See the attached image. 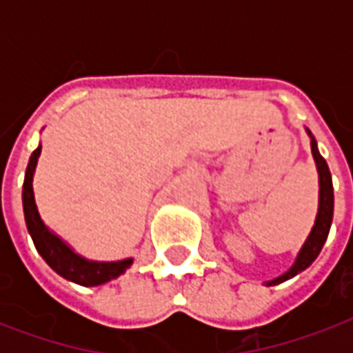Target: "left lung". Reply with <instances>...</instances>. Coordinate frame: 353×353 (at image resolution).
Returning <instances> with one entry per match:
<instances>
[{
	"instance_id": "left-lung-1",
	"label": "left lung",
	"mask_w": 353,
	"mask_h": 353,
	"mask_svg": "<svg viewBox=\"0 0 353 353\" xmlns=\"http://www.w3.org/2000/svg\"><path fill=\"white\" fill-rule=\"evenodd\" d=\"M310 133V132H307ZM312 137V154L313 159L317 163L319 170V212L317 220H315V225H313L312 232L307 236L306 243L302 245L299 256H296L295 263L291 265V269L288 273L280 274L279 279L268 282V285H276L280 282H284L288 279H293L295 274H299L301 271H304L306 268H310L315 258L319 256V252L323 249L324 241L328 238L330 227H332V220H334V185H332V174H330V168L326 165V161L321 154H319L317 141L310 133Z\"/></svg>"
}]
</instances>
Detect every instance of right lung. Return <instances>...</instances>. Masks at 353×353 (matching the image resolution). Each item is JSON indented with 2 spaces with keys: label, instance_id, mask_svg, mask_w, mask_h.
<instances>
[{
  "label": "right lung",
  "instance_id": "obj_1",
  "mask_svg": "<svg viewBox=\"0 0 353 353\" xmlns=\"http://www.w3.org/2000/svg\"><path fill=\"white\" fill-rule=\"evenodd\" d=\"M41 146L32 152L25 170V181H23V214L25 223L29 229V234L34 241L36 251L40 252L41 258L49 263V268L54 269L60 276L77 282L80 285H101L106 284L110 280L121 276L130 265H132V258L121 260V262H93V260H85L80 254L65 245L57 234H52L41 221L38 209L34 203V192H32V176H34L36 163L40 157Z\"/></svg>",
  "mask_w": 353,
  "mask_h": 353
}]
</instances>
